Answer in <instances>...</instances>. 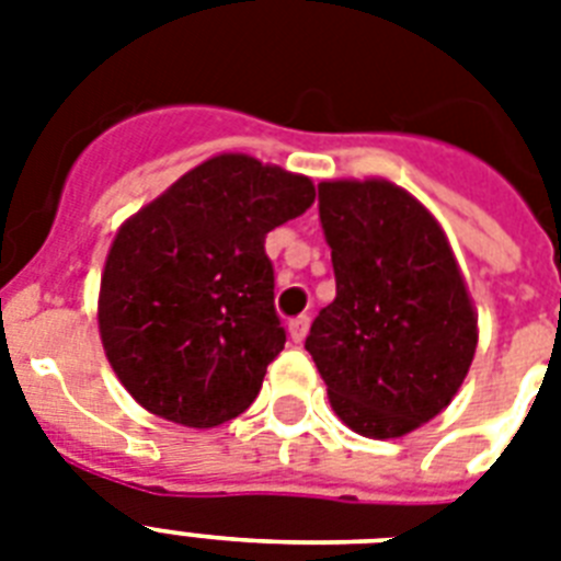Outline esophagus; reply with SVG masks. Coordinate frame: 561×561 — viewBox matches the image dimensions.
Segmentation results:
<instances>
[{
  "mask_svg": "<svg viewBox=\"0 0 561 561\" xmlns=\"http://www.w3.org/2000/svg\"><path fill=\"white\" fill-rule=\"evenodd\" d=\"M308 323H311V320H308L306 314L294 317V320H290V323H288V334H290V341H294V343H302V341H306V334H308Z\"/></svg>",
  "mask_w": 561,
  "mask_h": 561,
  "instance_id": "1",
  "label": "esophagus"
}]
</instances>
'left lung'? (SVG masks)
<instances>
[{"instance_id": "left-lung-1", "label": "left lung", "mask_w": 561, "mask_h": 561, "mask_svg": "<svg viewBox=\"0 0 561 561\" xmlns=\"http://www.w3.org/2000/svg\"><path fill=\"white\" fill-rule=\"evenodd\" d=\"M337 297L306 350L355 434L396 439L443 413L478 350V311L439 220L390 180H323Z\"/></svg>"}]
</instances>
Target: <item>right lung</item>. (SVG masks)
<instances>
[{"mask_svg":"<svg viewBox=\"0 0 561 561\" xmlns=\"http://www.w3.org/2000/svg\"><path fill=\"white\" fill-rule=\"evenodd\" d=\"M311 203L306 174L218 153L118 227L99 332L113 373L148 413L215 427L253 404L285 350L264 238Z\"/></svg>","mask_w":561,"mask_h":561,"instance_id":"obj_1","label":"right lung"}]
</instances>
